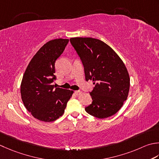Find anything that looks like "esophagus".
<instances>
[{
  "mask_svg": "<svg viewBox=\"0 0 159 159\" xmlns=\"http://www.w3.org/2000/svg\"><path fill=\"white\" fill-rule=\"evenodd\" d=\"M74 93H75V94L76 95H77V96H79L80 94H81V92H80V91H75V92H74Z\"/></svg>",
  "mask_w": 159,
  "mask_h": 159,
  "instance_id": "obj_1",
  "label": "esophagus"
}]
</instances>
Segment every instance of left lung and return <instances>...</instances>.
Listing matches in <instances>:
<instances>
[{"label": "left lung", "mask_w": 159, "mask_h": 159, "mask_svg": "<svg viewBox=\"0 0 159 159\" xmlns=\"http://www.w3.org/2000/svg\"><path fill=\"white\" fill-rule=\"evenodd\" d=\"M70 42L82 61L85 80H91L96 85L89 93L92 102L85 111L98 119L111 116L123 106L128 96L130 79L125 64L110 46L100 40L75 37L71 38Z\"/></svg>", "instance_id": "left-lung-1"}]
</instances>
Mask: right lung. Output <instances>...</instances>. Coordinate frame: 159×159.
<instances>
[{
    "instance_id": "1",
    "label": "right lung",
    "mask_w": 159,
    "mask_h": 159,
    "mask_svg": "<svg viewBox=\"0 0 159 159\" xmlns=\"http://www.w3.org/2000/svg\"><path fill=\"white\" fill-rule=\"evenodd\" d=\"M69 39L49 40L30 61L20 84L25 107L32 116L44 122H52L63 114L72 90L56 88L55 62L63 52Z\"/></svg>"
}]
</instances>
